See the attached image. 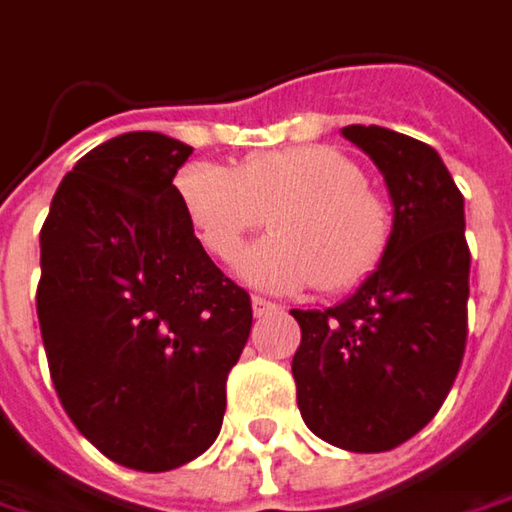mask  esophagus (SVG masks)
Listing matches in <instances>:
<instances>
[{"instance_id":"obj_1","label":"esophagus","mask_w":512,"mask_h":512,"mask_svg":"<svg viewBox=\"0 0 512 512\" xmlns=\"http://www.w3.org/2000/svg\"><path fill=\"white\" fill-rule=\"evenodd\" d=\"M278 306L272 303V300H266V298H252V312H255V318H266V315H272Z\"/></svg>"}]
</instances>
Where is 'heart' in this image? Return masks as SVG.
Instances as JSON below:
<instances>
[{
    "label": "heart",
    "instance_id": "b5f03b06",
    "mask_svg": "<svg viewBox=\"0 0 512 512\" xmlns=\"http://www.w3.org/2000/svg\"><path fill=\"white\" fill-rule=\"evenodd\" d=\"M191 226L217 260L266 226L275 234L237 257V275L272 292L352 289L384 260L392 237L387 203L364 171L332 145H292L246 157L237 168L194 163L177 177Z\"/></svg>",
    "mask_w": 512,
    "mask_h": 512
}]
</instances>
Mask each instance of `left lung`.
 <instances>
[{
    "instance_id": "left-lung-1",
    "label": "left lung",
    "mask_w": 512,
    "mask_h": 512,
    "mask_svg": "<svg viewBox=\"0 0 512 512\" xmlns=\"http://www.w3.org/2000/svg\"><path fill=\"white\" fill-rule=\"evenodd\" d=\"M344 137L378 166L392 237L378 269L329 309H292L298 407L349 453H387L424 430L456 381L467 341L464 197L438 151L381 125Z\"/></svg>"
}]
</instances>
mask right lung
I'll return each instance as SVG.
<instances>
[{
    "mask_svg": "<svg viewBox=\"0 0 512 512\" xmlns=\"http://www.w3.org/2000/svg\"><path fill=\"white\" fill-rule=\"evenodd\" d=\"M191 145L105 140L68 171L39 232L36 315L56 395L128 470L166 473L214 444L249 295L194 237L174 174Z\"/></svg>",
    "mask_w": 512,
    "mask_h": 512,
    "instance_id": "1",
    "label": "right lung"
}]
</instances>
